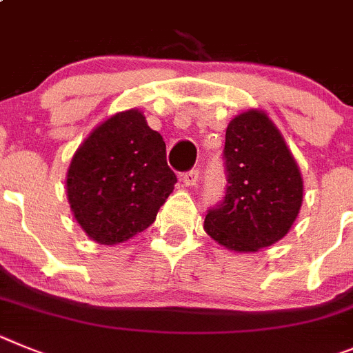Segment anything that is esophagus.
Wrapping results in <instances>:
<instances>
[{
    "instance_id": "34e87169",
    "label": "esophagus",
    "mask_w": 353,
    "mask_h": 353,
    "mask_svg": "<svg viewBox=\"0 0 353 353\" xmlns=\"http://www.w3.org/2000/svg\"><path fill=\"white\" fill-rule=\"evenodd\" d=\"M181 181H183L186 186H196V183H199V170L192 169L188 170V172H184L183 177H181Z\"/></svg>"
}]
</instances>
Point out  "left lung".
Here are the masks:
<instances>
[{
    "label": "left lung",
    "instance_id": "8db88e82",
    "mask_svg": "<svg viewBox=\"0 0 353 353\" xmlns=\"http://www.w3.org/2000/svg\"><path fill=\"white\" fill-rule=\"evenodd\" d=\"M227 188L204 228L221 246L256 252L290 230L303 204V177L281 133L263 112L248 110L227 126Z\"/></svg>",
    "mask_w": 353,
    "mask_h": 353
}]
</instances>
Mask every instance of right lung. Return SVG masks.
<instances>
[{
    "label": "right lung",
    "instance_id": "obj_1",
    "mask_svg": "<svg viewBox=\"0 0 353 353\" xmlns=\"http://www.w3.org/2000/svg\"><path fill=\"white\" fill-rule=\"evenodd\" d=\"M176 183L163 137L132 109L109 117L82 142L70 163L66 193L85 234L112 246L153 223Z\"/></svg>",
    "mask_w": 353,
    "mask_h": 353
}]
</instances>
